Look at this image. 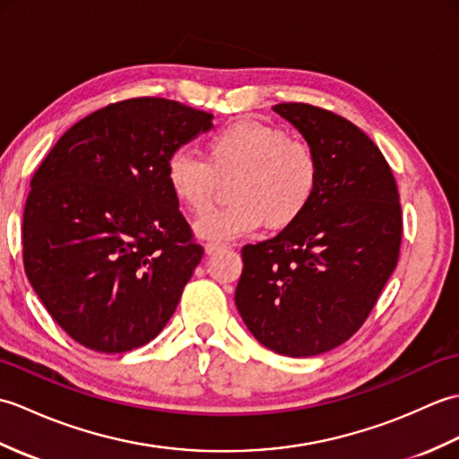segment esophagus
<instances>
[{
    "instance_id": "esophagus-1",
    "label": "esophagus",
    "mask_w": 459,
    "mask_h": 459,
    "mask_svg": "<svg viewBox=\"0 0 459 459\" xmlns=\"http://www.w3.org/2000/svg\"><path fill=\"white\" fill-rule=\"evenodd\" d=\"M227 248V245H222V242H207L204 245V255H214V252H221Z\"/></svg>"
}]
</instances>
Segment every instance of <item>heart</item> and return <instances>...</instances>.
<instances>
[{
  "instance_id": "1",
  "label": "heart",
  "mask_w": 459,
  "mask_h": 459,
  "mask_svg": "<svg viewBox=\"0 0 459 459\" xmlns=\"http://www.w3.org/2000/svg\"><path fill=\"white\" fill-rule=\"evenodd\" d=\"M207 160L175 150L165 161L169 191L193 214L206 210L221 180L232 177L229 208L210 212L195 222L204 240L245 237L266 224L286 229L309 207L317 191L319 163L307 143L264 122L240 118L214 132L204 143Z\"/></svg>"
}]
</instances>
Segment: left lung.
Segmentation results:
<instances>
[{
    "label": "left lung",
    "instance_id": "left-lung-1",
    "mask_svg": "<svg viewBox=\"0 0 459 459\" xmlns=\"http://www.w3.org/2000/svg\"><path fill=\"white\" fill-rule=\"evenodd\" d=\"M274 110L314 150L317 191L294 224L242 248L235 301L262 345L314 357L345 343L375 307L398 262L401 203L385 155L355 124L311 104Z\"/></svg>",
    "mask_w": 459,
    "mask_h": 459
}]
</instances>
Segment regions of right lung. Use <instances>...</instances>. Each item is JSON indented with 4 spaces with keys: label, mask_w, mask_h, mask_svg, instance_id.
I'll return each instance as SVG.
<instances>
[{
    "label": "right lung",
    "mask_w": 459,
    "mask_h": 459,
    "mask_svg": "<svg viewBox=\"0 0 459 459\" xmlns=\"http://www.w3.org/2000/svg\"><path fill=\"white\" fill-rule=\"evenodd\" d=\"M212 114L165 99L92 112L48 152L23 212L27 278L81 345L126 353L160 333L203 258L165 161Z\"/></svg>",
    "instance_id": "obj_1"
}]
</instances>
